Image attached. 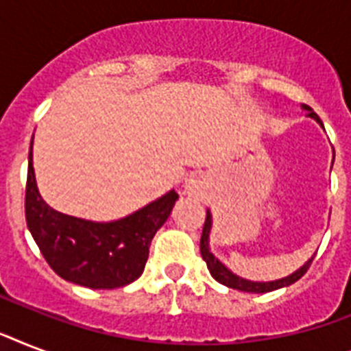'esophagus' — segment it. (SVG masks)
Listing matches in <instances>:
<instances>
[{"label": "esophagus", "instance_id": "34e87169", "mask_svg": "<svg viewBox=\"0 0 351 351\" xmlns=\"http://www.w3.org/2000/svg\"><path fill=\"white\" fill-rule=\"evenodd\" d=\"M208 189V178L202 173H191L184 182V191L191 197H200Z\"/></svg>", "mask_w": 351, "mask_h": 351}]
</instances>
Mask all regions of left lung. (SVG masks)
Here are the masks:
<instances>
[{"label":"left lung","instance_id":"left-lung-1","mask_svg":"<svg viewBox=\"0 0 351 351\" xmlns=\"http://www.w3.org/2000/svg\"><path fill=\"white\" fill-rule=\"evenodd\" d=\"M306 112H308V117L313 118L317 123H321L322 121L321 118L317 117L313 109L308 106H302ZM211 228H213V215L211 211H206V222H204V230H202V239H200V253H202V258L206 261L208 264V269L211 273V277L217 280V282L224 284L228 288H233V289H239V291H245V293H267V291H273V289H278V288H286L289 284L297 282L306 271H308V267H310L311 261H313V256L308 258V261L302 264V266L293 271L291 275L288 277H282V278H277V280H269V282H258V280H250V278H244L233 273L230 267L226 266L224 262H220L217 256L211 253V247H209V234H211Z\"/></svg>","mask_w":351,"mask_h":351}]
</instances>
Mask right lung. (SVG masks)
Listing matches in <instances>:
<instances>
[{
	"label": "right lung",
	"mask_w": 351,
	"mask_h": 351,
	"mask_svg": "<svg viewBox=\"0 0 351 351\" xmlns=\"http://www.w3.org/2000/svg\"><path fill=\"white\" fill-rule=\"evenodd\" d=\"M176 200L178 193L171 189L134 213L111 222L60 213L38 191L30 143L25 191L27 226L49 266L69 282L90 289H114L134 282L143 273L151 240L169 219Z\"/></svg>",
	"instance_id": "right-lung-1"
}]
</instances>
